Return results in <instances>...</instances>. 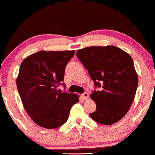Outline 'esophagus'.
I'll use <instances>...</instances> for the list:
<instances>
[{
  "instance_id": "esophagus-1",
  "label": "esophagus",
  "mask_w": 155,
  "mask_h": 155,
  "mask_svg": "<svg viewBox=\"0 0 155 155\" xmlns=\"http://www.w3.org/2000/svg\"><path fill=\"white\" fill-rule=\"evenodd\" d=\"M81 97L84 99V100H87V99H88L89 97V94L87 92H84V93H83L81 94Z\"/></svg>"
}]
</instances>
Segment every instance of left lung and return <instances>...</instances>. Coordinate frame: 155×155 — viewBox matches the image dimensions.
<instances>
[{
    "mask_svg": "<svg viewBox=\"0 0 155 155\" xmlns=\"http://www.w3.org/2000/svg\"><path fill=\"white\" fill-rule=\"evenodd\" d=\"M77 56L88 71L95 87L91 97L96 110L90 116L104 125L118 122L127 114L135 97L138 75L128 53L115 46L78 49Z\"/></svg>",
    "mask_w": 155,
    "mask_h": 155,
    "instance_id": "8db88e82",
    "label": "left lung"
}]
</instances>
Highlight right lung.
<instances>
[{
	"label": "right lung",
	"instance_id": "1",
	"mask_svg": "<svg viewBox=\"0 0 155 155\" xmlns=\"http://www.w3.org/2000/svg\"><path fill=\"white\" fill-rule=\"evenodd\" d=\"M74 53L40 51L26 57L21 64L17 78L18 94L27 114L41 127L51 129L63 125L71 107L79 101L78 94L58 90Z\"/></svg>",
	"mask_w": 155,
	"mask_h": 155
}]
</instances>
